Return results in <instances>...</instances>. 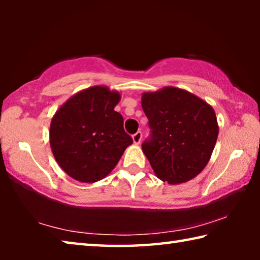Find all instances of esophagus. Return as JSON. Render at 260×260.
Here are the masks:
<instances>
[{"mask_svg":"<svg viewBox=\"0 0 260 260\" xmlns=\"http://www.w3.org/2000/svg\"><path fill=\"white\" fill-rule=\"evenodd\" d=\"M141 139H142V133H141V132H136V133L133 135L134 144H140Z\"/></svg>","mask_w":260,"mask_h":260,"instance_id":"34e87169","label":"esophagus"}]
</instances>
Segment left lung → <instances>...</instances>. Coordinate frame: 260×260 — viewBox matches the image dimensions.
Instances as JSON below:
<instances>
[{
    "label": "left lung",
    "instance_id": "obj_1",
    "mask_svg": "<svg viewBox=\"0 0 260 260\" xmlns=\"http://www.w3.org/2000/svg\"><path fill=\"white\" fill-rule=\"evenodd\" d=\"M141 105L151 128L142 144L156 177L180 184L197 177L212 155L219 126L213 108L181 88L143 93Z\"/></svg>",
    "mask_w": 260,
    "mask_h": 260
}]
</instances>
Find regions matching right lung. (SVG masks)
Wrapping results in <instances>:
<instances>
[{"instance_id": "obj_1", "label": "right lung", "mask_w": 260, "mask_h": 260, "mask_svg": "<svg viewBox=\"0 0 260 260\" xmlns=\"http://www.w3.org/2000/svg\"><path fill=\"white\" fill-rule=\"evenodd\" d=\"M120 93L107 86L78 91L57 110L50 122V148L69 177L94 183L104 179L133 143L114 111Z\"/></svg>"}]
</instances>
